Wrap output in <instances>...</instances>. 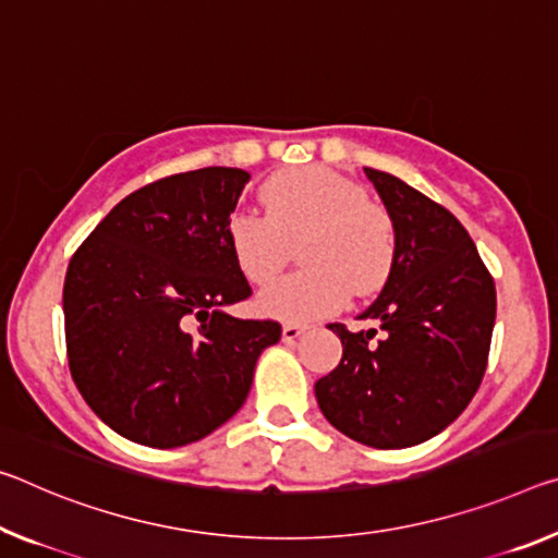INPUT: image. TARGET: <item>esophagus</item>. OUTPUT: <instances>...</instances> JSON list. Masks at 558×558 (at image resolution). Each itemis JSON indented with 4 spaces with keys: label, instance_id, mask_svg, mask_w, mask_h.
<instances>
[{
    "label": "esophagus",
    "instance_id": "esophagus-1",
    "mask_svg": "<svg viewBox=\"0 0 558 558\" xmlns=\"http://www.w3.org/2000/svg\"><path fill=\"white\" fill-rule=\"evenodd\" d=\"M305 330H307V325L286 323V325H282V342H295Z\"/></svg>",
    "mask_w": 558,
    "mask_h": 558
}]
</instances>
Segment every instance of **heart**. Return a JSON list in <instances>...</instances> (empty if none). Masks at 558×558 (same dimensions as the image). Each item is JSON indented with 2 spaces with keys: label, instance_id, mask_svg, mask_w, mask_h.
Returning a JSON list of instances; mask_svg holds the SVG:
<instances>
[{
  "label": "heart",
  "instance_id": "1",
  "mask_svg": "<svg viewBox=\"0 0 558 558\" xmlns=\"http://www.w3.org/2000/svg\"><path fill=\"white\" fill-rule=\"evenodd\" d=\"M265 216L235 210L226 243L235 268L265 286L286 268L300 235L305 265L258 295V311L286 323H311L338 313L357 295L377 293L392 276L397 233L390 210L369 201L357 181L327 166L288 168L265 181Z\"/></svg>",
  "mask_w": 558,
  "mask_h": 558
}]
</instances>
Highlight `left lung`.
<instances>
[{
    "label": "left lung",
    "mask_w": 558,
    "mask_h": 558,
    "mask_svg": "<svg viewBox=\"0 0 558 558\" xmlns=\"http://www.w3.org/2000/svg\"><path fill=\"white\" fill-rule=\"evenodd\" d=\"M390 210L397 260L383 293L360 315L377 330L350 332L342 360L315 383L335 429L375 449H402L439 435L482 385L497 290L466 228L432 198L392 173L365 168Z\"/></svg>",
    "instance_id": "left-lung-1"
}]
</instances>
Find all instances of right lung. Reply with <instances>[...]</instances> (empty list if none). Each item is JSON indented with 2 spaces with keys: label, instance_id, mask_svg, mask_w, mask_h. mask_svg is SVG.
<instances>
[{
  "label": "right lung",
  "instance_id": "right-lung-1",
  "mask_svg": "<svg viewBox=\"0 0 558 558\" xmlns=\"http://www.w3.org/2000/svg\"><path fill=\"white\" fill-rule=\"evenodd\" d=\"M251 173L210 166L144 185L76 247L64 280L69 369L113 432L171 449L241 410L276 320L226 307L253 290L226 243Z\"/></svg>",
  "mask_w": 558,
  "mask_h": 558
}]
</instances>
